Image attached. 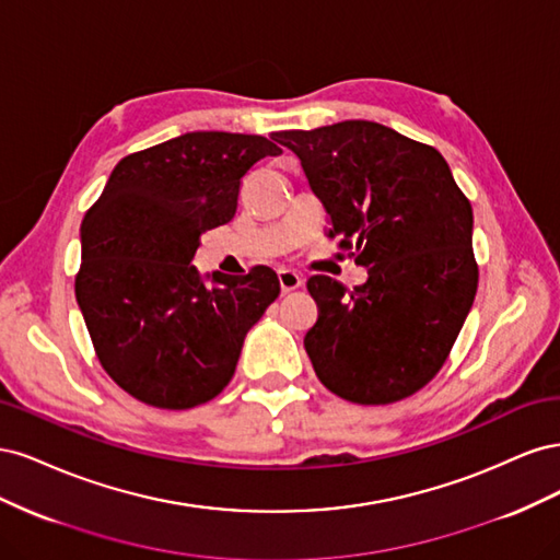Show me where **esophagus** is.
<instances>
[{"instance_id":"esophagus-1","label":"esophagus","mask_w":560,"mask_h":560,"mask_svg":"<svg viewBox=\"0 0 560 560\" xmlns=\"http://www.w3.org/2000/svg\"><path fill=\"white\" fill-rule=\"evenodd\" d=\"M278 280H280L282 294L294 292V290H299V287L303 284V278L296 273V270H290V268H280L278 270Z\"/></svg>"}]
</instances>
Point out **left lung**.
<instances>
[{
	"label": "left lung",
	"instance_id": "8db88e82",
	"mask_svg": "<svg viewBox=\"0 0 560 560\" xmlns=\"http://www.w3.org/2000/svg\"><path fill=\"white\" fill-rule=\"evenodd\" d=\"M354 264L352 292L313 276L303 346L317 378L354 404H393L444 366L479 284L471 206L444 156L374 121L282 130Z\"/></svg>",
	"mask_w": 560,
	"mask_h": 560
}]
</instances>
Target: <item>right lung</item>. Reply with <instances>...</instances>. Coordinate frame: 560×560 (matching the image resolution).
Wrapping results in <instances>:
<instances>
[{
  "instance_id": "obj_1",
  "label": "right lung",
  "mask_w": 560,
  "mask_h": 560,
  "mask_svg": "<svg viewBox=\"0 0 560 560\" xmlns=\"http://www.w3.org/2000/svg\"><path fill=\"white\" fill-rule=\"evenodd\" d=\"M278 154L261 135L186 132L118 161L83 217L77 303L100 364L130 397L182 411L233 378L278 276L254 266L206 284L191 261L200 235L233 219L249 167Z\"/></svg>"
}]
</instances>
